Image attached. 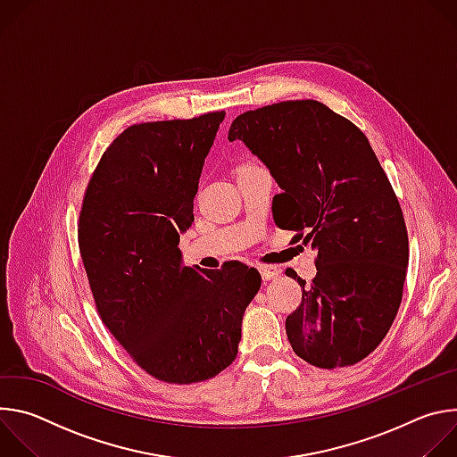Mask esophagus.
<instances>
[{
  "mask_svg": "<svg viewBox=\"0 0 457 457\" xmlns=\"http://www.w3.org/2000/svg\"><path fill=\"white\" fill-rule=\"evenodd\" d=\"M258 271L264 280H273L282 275V271L277 266H258Z\"/></svg>",
  "mask_w": 457,
  "mask_h": 457,
  "instance_id": "34e87169",
  "label": "esophagus"
}]
</instances>
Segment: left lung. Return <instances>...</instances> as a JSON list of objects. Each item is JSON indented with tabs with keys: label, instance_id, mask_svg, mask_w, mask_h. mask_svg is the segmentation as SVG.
Returning <instances> with one entry per match:
<instances>
[{
	"label": "left lung",
	"instance_id": "1",
	"mask_svg": "<svg viewBox=\"0 0 457 457\" xmlns=\"http://www.w3.org/2000/svg\"><path fill=\"white\" fill-rule=\"evenodd\" d=\"M262 161L282 193L275 222L311 244L318 271L286 318L293 351L320 369L369 356L393 325L407 277L402 206L369 139L314 99L240 113L229 128Z\"/></svg>",
	"mask_w": 457,
	"mask_h": 457
}]
</instances>
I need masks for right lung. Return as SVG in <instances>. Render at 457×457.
<instances>
[{
  "label": "right lung",
  "instance_id": "add662e5",
  "mask_svg": "<svg viewBox=\"0 0 457 457\" xmlns=\"http://www.w3.org/2000/svg\"><path fill=\"white\" fill-rule=\"evenodd\" d=\"M224 112L128 126L106 148L85 191L78 240L97 312L143 370L197 383L237 358L258 271L182 264L179 233Z\"/></svg>",
  "mask_w": 457,
  "mask_h": 457
}]
</instances>
